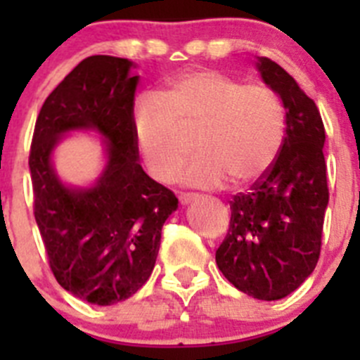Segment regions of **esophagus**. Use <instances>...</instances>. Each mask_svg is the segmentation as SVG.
<instances>
[{"label":"esophagus","instance_id":"1","mask_svg":"<svg viewBox=\"0 0 360 360\" xmlns=\"http://www.w3.org/2000/svg\"><path fill=\"white\" fill-rule=\"evenodd\" d=\"M200 196L198 195H195V193H184V195H180V203H182V205H187V203H191V202H195V200H198Z\"/></svg>","mask_w":360,"mask_h":360}]
</instances>
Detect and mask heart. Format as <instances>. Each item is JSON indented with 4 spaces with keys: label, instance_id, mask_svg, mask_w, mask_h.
<instances>
[{
    "label": "heart",
    "instance_id": "obj_1",
    "mask_svg": "<svg viewBox=\"0 0 360 360\" xmlns=\"http://www.w3.org/2000/svg\"><path fill=\"white\" fill-rule=\"evenodd\" d=\"M133 139L146 169L158 182L178 176L189 153L182 135H195L198 151L182 171L191 187L247 186L278 158L287 117L281 98L265 84H245L216 70H191L142 95L131 110Z\"/></svg>",
    "mask_w": 360,
    "mask_h": 360
}]
</instances>
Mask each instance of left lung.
<instances>
[{
	"mask_svg": "<svg viewBox=\"0 0 360 360\" xmlns=\"http://www.w3.org/2000/svg\"><path fill=\"white\" fill-rule=\"evenodd\" d=\"M257 70L281 97L287 133L269 171L231 202V224L216 265L243 294L276 301L314 272L321 254L328 182L324 124L316 103L278 63L257 57Z\"/></svg>",
	"mask_w": 360,
	"mask_h": 360,
	"instance_id": "obj_1",
	"label": "left lung"
}]
</instances>
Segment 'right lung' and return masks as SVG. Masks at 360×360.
<instances>
[{
    "mask_svg": "<svg viewBox=\"0 0 360 360\" xmlns=\"http://www.w3.org/2000/svg\"><path fill=\"white\" fill-rule=\"evenodd\" d=\"M122 57L91 56L46 97L32 136L34 216L57 283L91 304L119 303L149 279L174 193L142 169L131 110L139 75ZM97 129L108 162L94 188H66L51 167L61 134Z\"/></svg>",
    "mask_w": 360,
    "mask_h": 360,
    "instance_id": "1",
    "label": "right lung"
}]
</instances>
